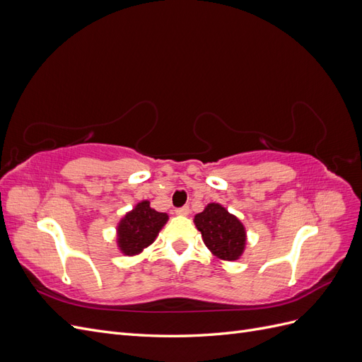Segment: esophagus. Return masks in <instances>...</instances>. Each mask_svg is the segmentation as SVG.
Segmentation results:
<instances>
[{"label":"esophagus","instance_id":"esophagus-1","mask_svg":"<svg viewBox=\"0 0 362 362\" xmlns=\"http://www.w3.org/2000/svg\"><path fill=\"white\" fill-rule=\"evenodd\" d=\"M175 213H177L178 216H189L190 208L189 206H181V208H177V210H175Z\"/></svg>","mask_w":362,"mask_h":362}]
</instances>
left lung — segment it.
<instances>
[{
  "mask_svg": "<svg viewBox=\"0 0 362 362\" xmlns=\"http://www.w3.org/2000/svg\"><path fill=\"white\" fill-rule=\"evenodd\" d=\"M193 222L202 234L205 246L211 254L223 261H237L246 247V228L242 221L229 213L221 204H208Z\"/></svg>",
  "mask_w": 362,
  "mask_h": 362,
  "instance_id": "left-lung-1",
  "label": "left lung"
}]
</instances>
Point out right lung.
I'll list each match as a JSON object with an SVG mask.
<instances>
[{"label":"right lung","instance_id":"obj_1","mask_svg":"<svg viewBox=\"0 0 362 362\" xmlns=\"http://www.w3.org/2000/svg\"><path fill=\"white\" fill-rule=\"evenodd\" d=\"M168 221L169 216L166 213L154 210L149 201H140L117 223L116 243L119 250L127 257L141 254L156 242Z\"/></svg>","mask_w":362,"mask_h":362}]
</instances>
